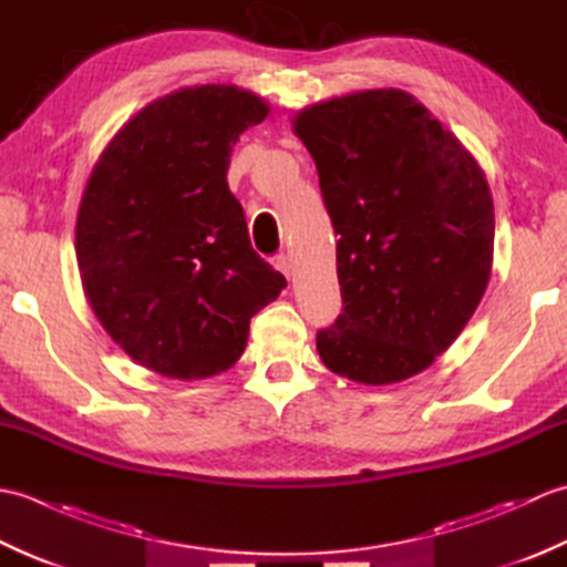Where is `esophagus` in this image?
<instances>
[{"mask_svg":"<svg viewBox=\"0 0 567 567\" xmlns=\"http://www.w3.org/2000/svg\"><path fill=\"white\" fill-rule=\"evenodd\" d=\"M272 265H275V268L280 270L285 277H292V272H295L292 258H290V256H277V258H272Z\"/></svg>","mask_w":567,"mask_h":567,"instance_id":"1","label":"esophagus"}]
</instances>
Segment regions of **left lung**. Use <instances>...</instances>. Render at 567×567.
Listing matches in <instances>:
<instances>
[{"instance_id":"obj_1","label":"left lung","mask_w":567,"mask_h":567,"mask_svg":"<svg viewBox=\"0 0 567 567\" xmlns=\"http://www.w3.org/2000/svg\"><path fill=\"white\" fill-rule=\"evenodd\" d=\"M336 240L343 315L319 331L331 372L394 384L433 365L483 299L495 204L483 167L424 104L396 87L299 110Z\"/></svg>"}]
</instances>
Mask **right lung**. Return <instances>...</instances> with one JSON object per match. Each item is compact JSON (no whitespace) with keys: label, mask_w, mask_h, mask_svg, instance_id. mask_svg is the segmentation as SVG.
<instances>
[{"label":"right lung","mask_w":567,"mask_h":567,"mask_svg":"<svg viewBox=\"0 0 567 567\" xmlns=\"http://www.w3.org/2000/svg\"><path fill=\"white\" fill-rule=\"evenodd\" d=\"M268 114V102L236 84L179 87L116 131L84 185V297L112 341L163 378L231 368L250 317L287 287L252 250L226 185L238 136Z\"/></svg>","instance_id":"1"}]
</instances>
